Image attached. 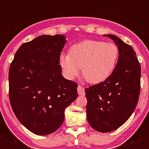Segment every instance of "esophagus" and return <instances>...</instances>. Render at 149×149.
<instances>
[{"mask_svg":"<svg viewBox=\"0 0 149 149\" xmlns=\"http://www.w3.org/2000/svg\"><path fill=\"white\" fill-rule=\"evenodd\" d=\"M77 91H78V93L79 95L84 96L85 95V91H84V87H83L82 86L79 85L78 87H77Z\"/></svg>","mask_w":149,"mask_h":149,"instance_id":"34e87169","label":"esophagus"}]
</instances>
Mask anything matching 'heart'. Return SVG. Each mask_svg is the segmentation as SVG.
Returning <instances> with one entry per match:
<instances>
[{
	"instance_id": "b5f03b06",
	"label": "heart",
	"mask_w": 149,
	"mask_h": 149,
	"mask_svg": "<svg viewBox=\"0 0 149 149\" xmlns=\"http://www.w3.org/2000/svg\"><path fill=\"white\" fill-rule=\"evenodd\" d=\"M119 57L115 44L102 41L86 40L70 48V54H63L59 64L65 77L73 79L83 68V77L92 84H100L111 77Z\"/></svg>"
}]
</instances>
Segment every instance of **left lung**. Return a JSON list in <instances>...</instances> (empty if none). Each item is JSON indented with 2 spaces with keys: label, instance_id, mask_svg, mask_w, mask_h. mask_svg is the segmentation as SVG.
<instances>
[{
  "label": "left lung",
  "instance_id": "8db88e82",
  "mask_svg": "<svg viewBox=\"0 0 149 149\" xmlns=\"http://www.w3.org/2000/svg\"><path fill=\"white\" fill-rule=\"evenodd\" d=\"M119 49V57L111 77L85 89L86 116L91 127L109 132L125 124L136 107L141 89V65L131 45L107 35Z\"/></svg>",
  "mask_w": 149,
  "mask_h": 149
}]
</instances>
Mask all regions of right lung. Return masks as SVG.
Wrapping results in <instances>:
<instances>
[{
  "label": "right lung",
  "mask_w": 149,
  "mask_h": 149,
  "mask_svg": "<svg viewBox=\"0 0 149 149\" xmlns=\"http://www.w3.org/2000/svg\"><path fill=\"white\" fill-rule=\"evenodd\" d=\"M65 42L64 36H41L23 43L10 63V105L20 122L36 134L56 132L63 123L65 109L78 96V84L61 74Z\"/></svg>",
  "instance_id": "add662e5"
}]
</instances>
